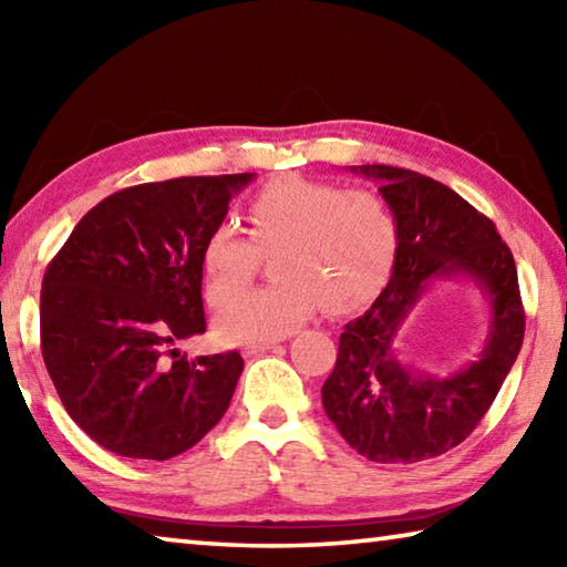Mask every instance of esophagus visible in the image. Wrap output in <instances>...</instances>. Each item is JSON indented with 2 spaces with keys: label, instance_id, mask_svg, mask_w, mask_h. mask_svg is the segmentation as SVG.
I'll return each instance as SVG.
<instances>
[{
  "label": "esophagus",
  "instance_id": "34e87169",
  "mask_svg": "<svg viewBox=\"0 0 567 567\" xmlns=\"http://www.w3.org/2000/svg\"><path fill=\"white\" fill-rule=\"evenodd\" d=\"M277 342H257V344H247V348L243 350L245 358H255V354L260 352H267V350H275Z\"/></svg>",
  "mask_w": 567,
  "mask_h": 567
}]
</instances>
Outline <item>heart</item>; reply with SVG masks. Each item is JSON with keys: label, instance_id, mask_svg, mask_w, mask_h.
Segmentation results:
<instances>
[{"label": "heart", "instance_id": "1", "mask_svg": "<svg viewBox=\"0 0 567 567\" xmlns=\"http://www.w3.org/2000/svg\"><path fill=\"white\" fill-rule=\"evenodd\" d=\"M249 239L217 225L199 255L205 292L223 305L254 276L260 254L278 249L280 284L235 298L219 310L215 334L227 344L272 342L300 328L322 305L332 315L368 305L392 272L398 223L385 199L368 189L282 177L247 207Z\"/></svg>", "mask_w": 567, "mask_h": 567}]
</instances>
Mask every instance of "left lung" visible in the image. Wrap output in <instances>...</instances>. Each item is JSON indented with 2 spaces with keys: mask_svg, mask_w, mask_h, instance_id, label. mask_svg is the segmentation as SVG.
Listing matches in <instances>:
<instances>
[{
  "mask_svg": "<svg viewBox=\"0 0 567 567\" xmlns=\"http://www.w3.org/2000/svg\"><path fill=\"white\" fill-rule=\"evenodd\" d=\"M350 172L380 185L398 223V257L370 310L344 324L322 408L350 447L372 463H420L473 433L517 360L525 315L515 260L491 219L443 182L388 165ZM435 279L473 281L492 312L484 352L450 377L412 371L394 348Z\"/></svg>",
  "mask_w": 567,
  "mask_h": 567,
  "instance_id": "8db88e82",
  "label": "left lung"
}]
</instances>
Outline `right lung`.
Instances as JSON below:
<instances>
[{"label": "right lung", "instance_id": "1", "mask_svg": "<svg viewBox=\"0 0 567 567\" xmlns=\"http://www.w3.org/2000/svg\"><path fill=\"white\" fill-rule=\"evenodd\" d=\"M252 172L127 187L92 207L44 272L42 358L94 443L134 460L197 445L229 408L239 352L165 360L205 332L203 245Z\"/></svg>", "mask_w": 567, "mask_h": 567}]
</instances>
